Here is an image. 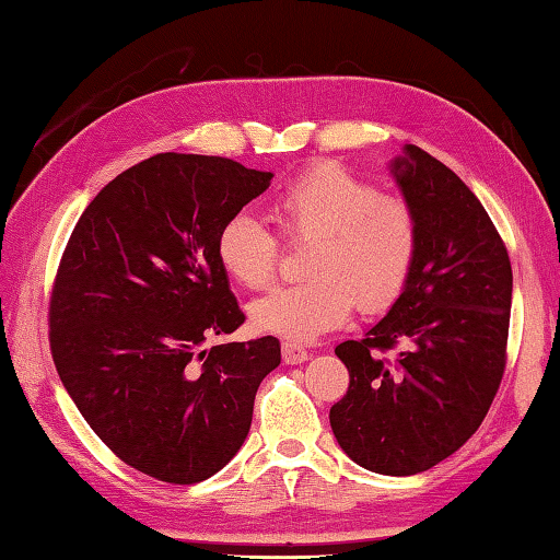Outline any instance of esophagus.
<instances>
[{"mask_svg": "<svg viewBox=\"0 0 560 560\" xmlns=\"http://www.w3.org/2000/svg\"><path fill=\"white\" fill-rule=\"evenodd\" d=\"M280 350H282V360L288 362V364H300V362H304L306 358H310V352H306V348L300 346V343H292V340H282Z\"/></svg>", "mask_w": 560, "mask_h": 560, "instance_id": "esophagus-1", "label": "esophagus"}]
</instances>
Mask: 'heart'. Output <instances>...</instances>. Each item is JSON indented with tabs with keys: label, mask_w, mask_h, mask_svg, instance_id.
<instances>
[{
	"label": "heart",
	"mask_w": 560,
	"mask_h": 560,
	"mask_svg": "<svg viewBox=\"0 0 560 560\" xmlns=\"http://www.w3.org/2000/svg\"><path fill=\"white\" fill-rule=\"evenodd\" d=\"M270 217L288 244H310V280L270 290L250 304L258 330L312 340L348 322L352 306L382 312L413 268L418 220L408 200L382 192L340 164H314L270 200ZM217 264L244 290H264L280 266L282 244L246 212L226 220L214 242Z\"/></svg>",
	"instance_id": "heart-1"
}]
</instances>
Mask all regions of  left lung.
Listing matches in <instances>:
<instances>
[{
	"instance_id": "8db88e82",
	"label": "left lung",
	"mask_w": 560,
	"mask_h": 560,
	"mask_svg": "<svg viewBox=\"0 0 560 560\" xmlns=\"http://www.w3.org/2000/svg\"><path fill=\"white\" fill-rule=\"evenodd\" d=\"M406 152L394 174L418 220L413 268L389 314L336 348L350 384L328 416L350 459L386 476L432 469L483 423L512 306L510 256L483 205L435 156Z\"/></svg>"
}]
</instances>
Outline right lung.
<instances>
[{"instance_id":"obj_1","label":"right lung","mask_w":560,"mask_h":560,"mask_svg":"<svg viewBox=\"0 0 560 560\" xmlns=\"http://www.w3.org/2000/svg\"><path fill=\"white\" fill-rule=\"evenodd\" d=\"M234 159L154 154L89 202L57 266L50 352L101 442L190 486L242 447L280 340L205 348L246 322L217 264L220 226L270 186Z\"/></svg>"}]
</instances>
